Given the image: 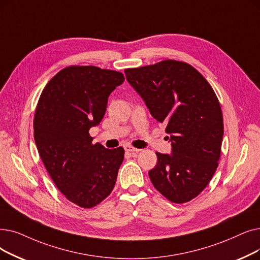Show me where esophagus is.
<instances>
[{
    "label": "esophagus",
    "instance_id": "esophagus-1",
    "mask_svg": "<svg viewBox=\"0 0 260 260\" xmlns=\"http://www.w3.org/2000/svg\"><path fill=\"white\" fill-rule=\"evenodd\" d=\"M124 149H125L126 152H129L132 155H135V154L138 153L140 151V150H138L136 148H134V146H132V145H125V146H124Z\"/></svg>",
    "mask_w": 260,
    "mask_h": 260
}]
</instances>
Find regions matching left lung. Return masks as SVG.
Masks as SVG:
<instances>
[{
  "instance_id": "left-lung-1",
  "label": "left lung",
  "mask_w": 260,
  "mask_h": 260,
  "mask_svg": "<svg viewBox=\"0 0 260 260\" xmlns=\"http://www.w3.org/2000/svg\"><path fill=\"white\" fill-rule=\"evenodd\" d=\"M124 72L170 134L172 153L156 152L157 164L149 172L152 184L176 204L197 198L209 184L221 155L223 116L212 87L192 66L173 59Z\"/></svg>"
}]
</instances>
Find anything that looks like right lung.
<instances>
[{
    "label": "right lung",
    "mask_w": 260,
    "mask_h": 260,
    "mask_svg": "<svg viewBox=\"0 0 260 260\" xmlns=\"http://www.w3.org/2000/svg\"><path fill=\"white\" fill-rule=\"evenodd\" d=\"M124 82L121 72L94 66H70L42 90L34 118L41 160L60 192L77 206L91 208L115 187L124 149L92 144L89 129L102 121L109 94Z\"/></svg>",
    "instance_id": "right-lung-1"
}]
</instances>
